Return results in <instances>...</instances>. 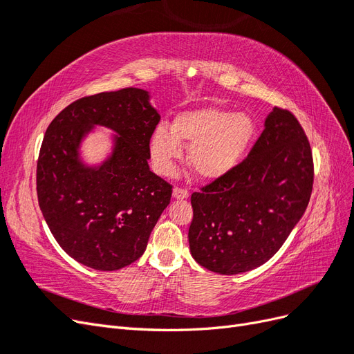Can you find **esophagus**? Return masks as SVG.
<instances>
[{"instance_id": "obj_1", "label": "esophagus", "mask_w": 354, "mask_h": 354, "mask_svg": "<svg viewBox=\"0 0 354 354\" xmlns=\"http://www.w3.org/2000/svg\"><path fill=\"white\" fill-rule=\"evenodd\" d=\"M173 196H174L176 199H186V198L189 196V192L185 190V189L176 187V189L173 190Z\"/></svg>"}]
</instances>
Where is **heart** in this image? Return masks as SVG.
Instances as JSON below:
<instances>
[{"instance_id":"heart-1","label":"heart","mask_w":354,"mask_h":354,"mask_svg":"<svg viewBox=\"0 0 354 354\" xmlns=\"http://www.w3.org/2000/svg\"><path fill=\"white\" fill-rule=\"evenodd\" d=\"M255 133L251 115L207 106L180 113L173 130L158 125L149 142V151L153 168L159 174L169 176L183 153L181 143H190V167L202 180L216 181L239 167Z\"/></svg>"}]
</instances>
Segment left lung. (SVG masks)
Segmentation results:
<instances>
[{"mask_svg":"<svg viewBox=\"0 0 354 354\" xmlns=\"http://www.w3.org/2000/svg\"><path fill=\"white\" fill-rule=\"evenodd\" d=\"M313 187L312 149L297 118L273 108L239 167L192 195L190 254L220 274L257 269L301 220Z\"/></svg>","mask_w":354,"mask_h":354,"instance_id":"8db88e82","label":"left lung"}]
</instances>
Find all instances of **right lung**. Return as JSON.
Listing matches in <instances>:
<instances>
[{"mask_svg": "<svg viewBox=\"0 0 354 354\" xmlns=\"http://www.w3.org/2000/svg\"><path fill=\"white\" fill-rule=\"evenodd\" d=\"M160 120L151 93L122 88L71 103L48 125L37 164L42 216L62 250L95 270L134 263L168 207L171 186L149 168V142ZM97 126L111 152L87 165L82 143Z\"/></svg>", "mask_w": 354, "mask_h": 354, "instance_id": "add662e5", "label": "right lung"}]
</instances>
